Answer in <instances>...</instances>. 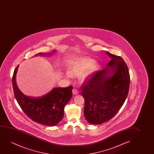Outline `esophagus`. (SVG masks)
<instances>
[{
	"instance_id": "esophagus-1",
	"label": "esophagus",
	"mask_w": 154,
	"mask_h": 154,
	"mask_svg": "<svg viewBox=\"0 0 154 154\" xmlns=\"http://www.w3.org/2000/svg\"><path fill=\"white\" fill-rule=\"evenodd\" d=\"M72 93L74 94V95L78 94V93H79V91L76 88H74L72 89Z\"/></svg>"
}]
</instances>
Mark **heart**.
Returning a JSON list of instances; mask_svg holds the SVG:
<instances>
[{
	"label": "heart",
	"mask_w": 154,
	"mask_h": 154,
	"mask_svg": "<svg viewBox=\"0 0 154 154\" xmlns=\"http://www.w3.org/2000/svg\"><path fill=\"white\" fill-rule=\"evenodd\" d=\"M93 59L82 58L76 59L68 66V74L66 77L69 78L70 77L80 76L82 80L90 76L94 72L98 69L99 65Z\"/></svg>",
	"instance_id": "heart-1"
}]
</instances>
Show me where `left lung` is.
I'll use <instances>...</instances> for the list:
<instances>
[{"mask_svg": "<svg viewBox=\"0 0 154 154\" xmlns=\"http://www.w3.org/2000/svg\"><path fill=\"white\" fill-rule=\"evenodd\" d=\"M106 53L112 58L106 68L94 72L81 87L85 117L91 124H101L111 119L128 94L130 75L126 63L120 56Z\"/></svg>", "mask_w": 154, "mask_h": 154, "instance_id": "obj_1", "label": "left lung"}]
</instances>
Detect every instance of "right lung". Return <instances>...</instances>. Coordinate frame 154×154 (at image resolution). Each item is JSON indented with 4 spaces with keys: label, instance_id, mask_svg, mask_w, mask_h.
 I'll use <instances>...</instances> for the list:
<instances>
[{
    "label": "right lung",
    "instance_id": "add662e5",
    "mask_svg": "<svg viewBox=\"0 0 154 154\" xmlns=\"http://www.w3.org/2000/svg\"><path fill=\"white\" fill-rule=\"evenodd\" d=\"M55 51H53L54 53ZM39 53L38 55H48ZM19 65L16 68L13 76V86L15 97L25 114L31 119L40 124L54 126L63 118L64 108L72 97V86L57 87L46 95L39 97L27 96L21 93L17 86L16 77Z\"/></svg>",
    "mask_w": 154,
    "mask_h": 154
}]
</instances>
